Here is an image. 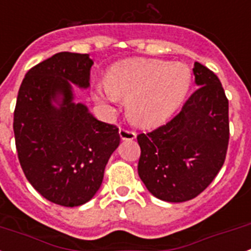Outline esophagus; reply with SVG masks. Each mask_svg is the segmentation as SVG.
Here are the masks:
<instances>
[{
	"label": "esophagus",
	"instance_id": "34e87169",
	"mask_svg": "<svg viewBox=\"0 0 251 251\" xmlns=\"http://www.w3.org/2000/svg\"><path fill=\"white\" fill-rule=\"evenodd\" d=\"M119 136L122 140H133L136 137V132L126 129V128H119Z\"/></svg>",
	"mask_w": 251,
	"mask_h": 251
}]
</instances>
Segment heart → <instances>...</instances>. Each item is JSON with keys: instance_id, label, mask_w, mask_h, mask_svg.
Listing matches in <instances>:
<instances>
[{"instance_id": "obj_1", "label": "heart", "mask_w": 251, "mask_h": 251, "mask_svg": "<svg viewBox=\"0 0 251 251\" xmlns=\"http://www.w3.org/2000/svg\"><path fill=\"white\" fill-rule=\"evenodd\" d=\"M191 75L186 65L161 60L137 59L117 65L106 76V87L97 91L103 102L126 99L128 117L150 126L169 117L185 99Z\"/></svg>"}]
</instances>
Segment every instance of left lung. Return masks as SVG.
<instances>
[{
  "mask_svg": "<svg viewBox=\"0 0 251 251\" xmlns=\"http://www.w3.org/2000/svg\"><path fill=\"white\" fill-rule=\"evenodd\" d=\"M199 88L171 121L137 136L138 176L155 198L182 202L200 195L226 160L229 140L228 99L218 76L194 65Z\"/></svg>",
  "mask_w": 251,
  "mask_h": 251,
  "instance_id": "1",
  "label": "left lung"
}]
</instances>
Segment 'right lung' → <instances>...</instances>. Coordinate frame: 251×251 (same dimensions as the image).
Returning <instances> with one entry per match:
<instances>
[{"label": "right lung", "instance_id": "add662e5", "mask_svg": "<svg viewBox=\"0 0 251 251\" xmlns=\"http://www.w3.org/2000/svg\"><path fill=\"white\" fill-rule=\"evenodd\" d=\"M92 64L87 53H56L28 70L16 99L14 134L23 172L43 198L61 206L90 201L121 142L117 126L73 102L70 82L87 88ZM57 94L60 108L52 105Z\"/></svg>", "mask_w": 251, "mask_h": 251}]
</instances>
